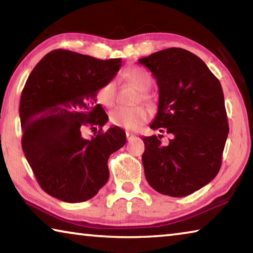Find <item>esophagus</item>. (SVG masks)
I'll list each match as a JSON object with an SVG mask.
<instances>
[{
	"label": "esophagus",
	"mask_w": 253,
	"mask_h": 253,
	"mask_svg": "<svg viewBox=\"0 0 253 253\" xmlns=\"http://www.w3.org/2000/svg\"><path fill=\"white\" fill-rule=\"evenodd\" d=\"M134 136H135V135L132 134V132H130V131H126V137H127V139H128V140L131 139L132 137H134Z\"/></svg>",
	"instance_id": "34e87169"
}]
</instances>
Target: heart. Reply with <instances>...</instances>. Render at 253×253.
<instances>
[{"instance_id": "b5f03b06", "label": "heart", "mask_w": 253, "mask_h": 253, "mask_svg": "<svg viewBox=\"0 0 253 253\" xmlns=\"http://www.w3.org/2000/svg\"><path fill=\"white\" fill-rule=\"evenodd\" d=\"M124 79L142 90V98L148 100L146 90L152 85V77L146 70L140 68H132L124 72ZM116 83L109 80L100 85L97 90L96 97L99 104L105 107H113L116 101ZM149 118V110L144 106L137 107H117L109 115V121L115 126L126 128V129H137Z\"/></svg>"}]
</instances>
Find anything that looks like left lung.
I'll use <instances>...</instances> for the list:
<instances>
[{"label": "left lung", "mask_w": 253, "mask_h": 253, "mask_svg": "<svg viewBox=\"0 0 253 253\" xmlns=\"http://www.w3.org/2000/svg\"><path fill=\"white\" fill-rule=\"evenodd\" d=\"M158 85V109L151 128L170 135L144 137L145 177L158 193L190 195L219 173L229 132L220 81L198 55L169 48L138 59Z\"/></svg>", "instance_id": "8db88e82"}]
</instances>
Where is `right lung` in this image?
<instances>
[{"label":"right lung","instance_id":"add662e5","mask_svg":"<svg viewBox=\"0 0 253 253\" xmlns=\"http://www.w3.org/2000/svg\"><path fill=\"white\" fill-rule=\"evenodd\" d=\"M122 59L100 60L53 50L34 67L20 100L22 149L45 193L68 203L93 198L109 178L108 162L126 143L117 126L101 131L108 116L97 104L100 85L114 78ZM101 127L85 140L84 126Z\"/></svg>","mask_w":253,"mask_h":253}]
</instances>
